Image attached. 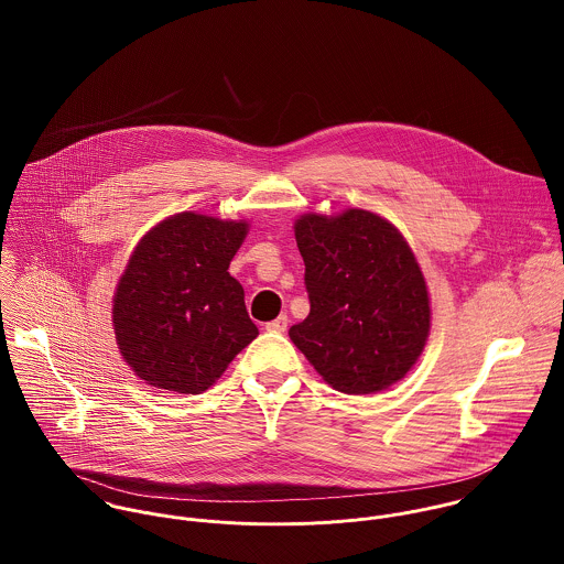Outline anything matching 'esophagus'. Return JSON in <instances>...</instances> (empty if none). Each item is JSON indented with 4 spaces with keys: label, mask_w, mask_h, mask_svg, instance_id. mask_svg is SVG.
Instances as JSON below:
<instances>
[{
    "label": "esophagus",
    "mask_w": 564,
    "mask_h": 564,
    "mask_svg": "<svg viewBox=\"0 0 564 564\" xmlns=\"http://www.w3.org/2000/svg\"><path fill=\"white\" fill-rule=\"evenodd\" d=\"M286 325H289V317L286 315H280L278 319H273V322L267 323L264 327L269 329V332H275V334H282L284 329H286Z\"/></svg>",
    "instance_id": "1"
}]
</instances>
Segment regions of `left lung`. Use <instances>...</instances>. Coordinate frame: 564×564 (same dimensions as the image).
Segmentation results:
<instances>
[{
  "label": "left lung",
  "instance_id": "left-lung-1",
  "mask_svg": "<svg viewBox=\"0 0 564 564\" xmlns=\"http://www.w3.org/2000/svg\"><path fill=\"white\" fill-rule=\"evenodd\" d=\"M295 241L311 313L289 329L291 340L340 393L369 395L400 382L430 334L425 278L402 232L349 208L302 215Z\"/></svg>",
  "mask_w": 564,
  "mask_h": 564
}]
</instances>
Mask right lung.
Instances as JSON below:
<instances>
[{
    "mask_svg": "<svg viewBox=\"0 0 564 564\" xmlns=\"http://www.w3.org/2000/svg\"><path fill=\"white\" fill-rule=\"evenodd\" d=\"M247 221L177 213L134 247L112 297L119 351L150 387L199 395L258 327L228 271Z\"/></svg>",
    "mask_w": 564,
    "mask_h": 564,
    "instance_id": "add662e5",
    "label": "right lung"
}]
</instances>
